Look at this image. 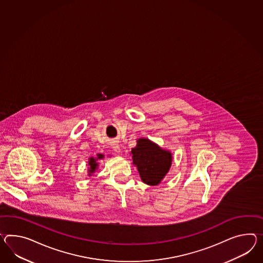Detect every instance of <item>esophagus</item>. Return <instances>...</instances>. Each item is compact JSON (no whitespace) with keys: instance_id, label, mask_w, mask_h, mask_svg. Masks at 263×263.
<instances>
[{"instance_id":"obj_1","label":"esophagus","mask_w":263,"mask_h":263,"mask_svg":"<svg viewBox=\"0 0 263 263\" xmlns=\"http://www.w3.org/2000/svg\"><path fill=\"white\" fill-rule=\"evenodd\" d=\"M113 150H114V152H116V153H120L121 152V149L119 147V145L113 146Z\"/></svg>"}]
</instances>
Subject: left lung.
Returning <instances> with one entry per match:
<instances>
[{
    "mask_svg": "<svg viewBox=\"0 0 263 263\" xmlns=\"http://www.w3.org/2000/svg\"><path fill=\"white\" fill-rule=\"evenodd\" d=\"M131 154L142 181L149 185L159 184L171 166V153L147 139H139Z\"/></svg>",
    "mask_w": 263,
    "mask_h": 263,
    "instance_id": "left-lung-1",
    "label": "left lung"
}]
</instances>
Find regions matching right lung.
Segmentation results:
<instances>
[{"mask_svg":"<svg viewBox=\"0 0 263 263\" xmlns=\"http://www.w3.org/2000/svg\"><path fill=\"white\" fill-rule=\"evenodd\" d=\"M103 158V155H98V159H102ZM98 159H94V158H90L89 161V176H91L90 174L93 173V172H95V170H96L97 166H98V163H97V160Z\"/></svg>","mask_w":263,"mask_h":263,"instance_id":"1","label":"right lung"}]
</instances>
